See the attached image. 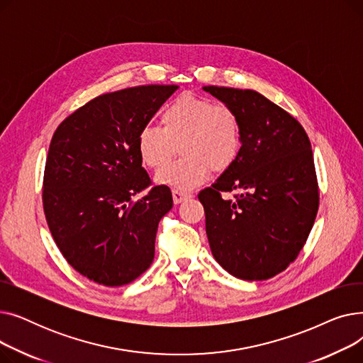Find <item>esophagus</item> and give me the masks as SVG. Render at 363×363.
<instances>
[{"instance_id":"1","label":"esophagus","mask_w":363,"mask_h":363,"mask_svg":"<svg viewBox=\"0 0 363 363\" xmlns=\"http://www.w3.org/2000/svg\"><path fill=\"white\" fill-rule=\"evenodd\" d=\"M172 197H174V203L175 204H179V203H182V201H185L188 199H191L193 196L189 194V193L181 191V189H174V191H172Z\"/></svg>"}]
</instances>
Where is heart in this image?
I'll return each mask as SVG.
<instances>
[{
    "instance_id": "b5f03b06",
    "label": "heart",
    "mask_w": 363,
    "mask_h": 363,
    "mask_svg": "<svg viewBox=\"0 0 363 363\" xmlns=\"http://www.w3.org/2000/svg\"><path fill=\"white\" fill-rule=\"evenodd\" d=\"M160 126L144 125L137 135L141 162L160 169L176 152L183 156L162 169L157 182L189 189L204 182L211 174L231 167L241 150V123L234 108L191 92L166 104Z\"/></svg>"
}]
</instances>
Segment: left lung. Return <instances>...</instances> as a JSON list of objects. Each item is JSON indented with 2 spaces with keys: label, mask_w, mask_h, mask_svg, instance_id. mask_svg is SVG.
Instances as JSON below:
<instances>
[{
  "label": "left lung",
  "mask_w": 363,
  "mask_h": 363,
  "mask_svg": "<svg viewBox=\"0 0 363 363\" xmlns=\"http://www.w3.org/2000/svg\"><path fill=\"white\" fill-rule=\"evenodd\" d=\"M203 89L235 110L242 138L234 164L199 194L212 255L240 279L272 278L296 260L318 213L309 137L290 113L256 91ZM223 192H234L233 199Z\"/></svg>",
  "instance_id": "obj_1"
}]
</instances>
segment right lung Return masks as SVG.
<instances>
[{
    "label": "right lung",
    "instance_id": "obj_1",
    "mask_svg": "<svg viewBox=\"0 0 363 363\" xmlns=\"http://www.w3.org/2000/svg\"><path fill=\"white\" fill-rule=\"evenodd\" d=\"M177 89L141 85L99 95L52 135L43 185L48 228L72 268L106 287L150 268L159 222L174 206L166 185H151L137 135Z\"/></svg>",
    "mask_w": 363,
    "mask_h": 363
}]
</instances>
